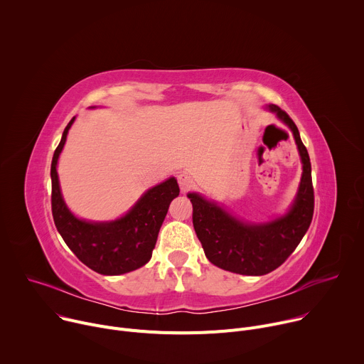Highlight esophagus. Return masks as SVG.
<instances>
[{"label":"esophagus","instance_id":"1","mask_svg":"<svg viewBox=\"0 0 364 364\" xmlns=\"http://www.w3.org/2000/svg\"><path fill=\"white\" fill-rule=\"evenodd\" d=\"M177 178H178V184H180V188L183 193L188 191L194 186V180L188 173H180Z\"/></svg>","mask_w":364,"mask_h":364}]
</instances>
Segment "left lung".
I'll return each instance as SVG.
<instances>
[{
    "label": "left lung",
    "mask_w": 364,
    "mask_h": 364,
    "mask_svg": "<svg viewBox=\"0 0 364 364\" xmlns=\"http://www.w3.org/2000/svg\"><path fill=\"white\" fill-rule=\"evenodd\" d=\"M267 109L291 129L302 164L298 191L287 213L255 223L236 218L198 193L187 194L193 204V226L205 257L225 271L252 277L267 275L287 261L306 233L314 213L309 155L298 128L277 105H268Z\"/></svg>",
    "instance_id": "1"
}]
</instances>
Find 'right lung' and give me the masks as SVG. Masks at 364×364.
Segmentation results:
<instances>
[{
    "label": "right lung",
    "instance_id": "obj_1",
    "mask_svg": "<svg viewBox=\"0 0 364 364\" xmlns=\"http://www.w3.org/2000/svg\"><path fill=\"white\" fill-rule=\"evenodd\" d=\"M76 117L63 131L51 161V212L58 232L87 268L100 275H122L144 267L152 256L170 203L180 193L174 177L148 188L121 218L92 222L75 216L62 196L58 161Z\"/></svg>",
    "mask_w": 364,
    "mask_h": 364
}]
</instances>
